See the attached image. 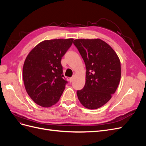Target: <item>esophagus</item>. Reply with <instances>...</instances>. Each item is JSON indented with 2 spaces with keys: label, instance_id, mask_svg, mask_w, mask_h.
I'll list each match as a JSON object with an SVG mask.
<instances>
[{
  "label": "esophagus",
  "instance_id": "obj_1",
  "mask_svg": "<svg viewBox=\"0 0 146 146\" xmlns=\"http://www.w3.org/2000/svg\"><path fill=\"white\" fill-rule=\"evenodd\" d=\"M69 82L70 83H71V82H72V81H73V77H70V78H69Z\"/></svg>",
  "mask_w": 146,
  "mask_h": 146
}]
</instances>
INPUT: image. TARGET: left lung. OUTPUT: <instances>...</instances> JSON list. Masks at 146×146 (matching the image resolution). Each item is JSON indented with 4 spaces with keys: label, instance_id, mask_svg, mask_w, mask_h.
Here are the masks:
<instances>
[{
    "label": "left lung",
    "instance_id": "8db88e82",
    "mask_svg": "<svg viewBox=\"0 0 146 146\" xmlns=\"http://www.w3.org/2000/svg\"><path fill=\"white\" fill-rule=\"evenodd\" d=\"M75 45L85 63L86 82L77 94L88 109L102 107L111 98L121 80V62L116 53L100 39H75Z\"/></svg>",
    "mask_w": 146,
    "mask_h": 146
}]
</instances>
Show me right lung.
<instances>
[{
    "mask_svg": "<svg viewBox=\"0 0 146 146\" xmlns=\"http://www.w3.org/2000/svg\"><path fill=\"white\" fill-rule=\"evenodd\" d=\"M73 40L44 41L31 50L25 60L23 76L26 91L41 107L55 105L63 94L68 81L63 75L61 60Z\"/></svg>",
    "mask_w": 146,
    "mask_h": 146,
    "instance_id": "add662e5",
    "label": "right lung"
}]
</instances>
